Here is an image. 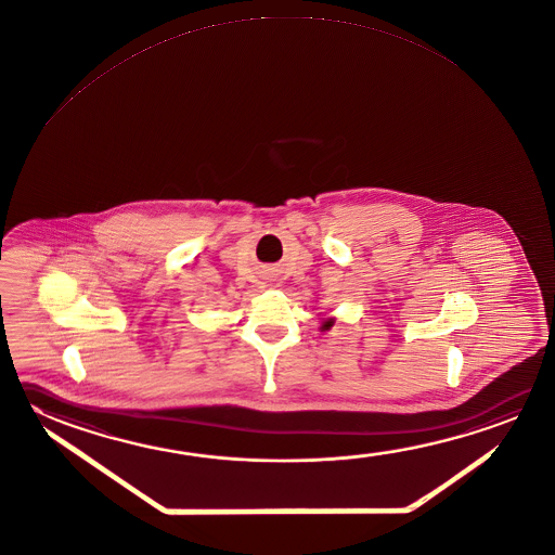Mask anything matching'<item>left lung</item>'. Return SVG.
Masks as SVG:
<instances>
[{"label":"left lung","mask_w":555,"mask_h":555,"mask_svg":"<svg viewBox=\"0 0 555 555\" xmlns=\"http://www.w3.org/2000/svg\"><path fill=\"white\" fill-rule=\"evenodd\" d=\"M334 323H336V319H326V321H323L321 331H331V326H334Z\"/></svg>","instance_id":"left-lung-1"}]
</instances>
